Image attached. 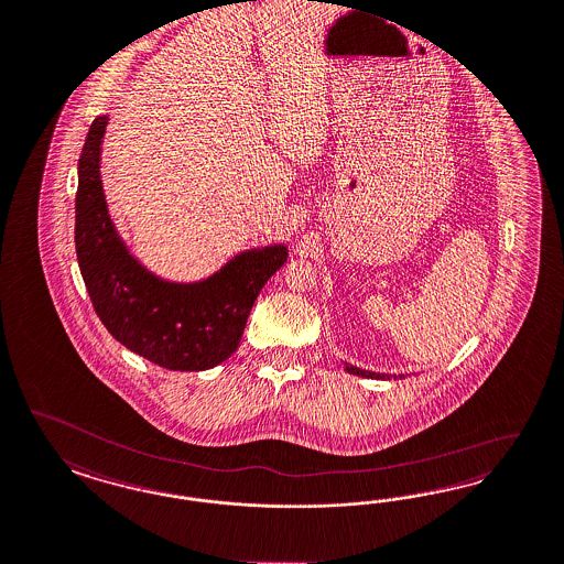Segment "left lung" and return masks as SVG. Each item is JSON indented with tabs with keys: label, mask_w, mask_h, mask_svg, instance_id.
I'll use <instances>...</instances> for the list:
<instances>
[{
	"label": "left lung",
	"mask_w": 564,
	"mask_h": 564,
	"mask_svg": "<svg viewBox=\"0 0 564 564\" xmlns=\"http://www.w3.org/2000/svg\"><path fill=\"white\" fill-rule=\"evenodd\" d=\"M344 367H346V370H348L350 375H358V377H367V379H389V375H379V372L358 369V367H351L348 362H344ZM400 377H402V375H400ZM393 379H395V377H393Z\"/></svg>",
	"instance_id": "1"
}]
</instances>
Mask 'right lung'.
Returning a JSON list of instances; mask_svg holds the SVG:
<instances>
[{"mask_svg":"<svg viewBox=\"0 0 564 564\" xmlns=\"http://www.w3.org/2000/svg\"><path fill=\"white\" fill-rule=\"evenodd\" d=\"M108 117H98L78 158V269L99 321L124 348L162 369L206 370L239 346L253 302L288 260L285 246L235 256L213 276L171 283L137 262L108 214L99 176Z\"/></svg>","mask_w":564,"mask_h":564,"instance_id":"right-lung-1","label":"right lung"}]
</instances>
